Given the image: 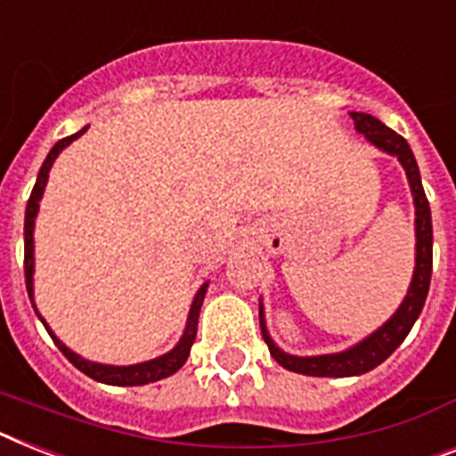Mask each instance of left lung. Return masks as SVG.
Instances as JSON below:
<instances>
[{
  "label": "left lung",
  "instance_id": "obj_1",
  "mask_svg": "<svg viewBox=\"0 0 456 456\" xmlns=\"http://www.w3.org/2000/svg\"><path fill=\"white\" fill-rule=\"evenodd\" d=\"M351 119L356 124V131L362 133L365 138L372 144H377L379 150L388 151L398 157L403 164L405 173H408L410 187H412L414 196V208H417V265H414V276L410 283V290L403 299V305L398 306V312L388 318L387 323L377 332L362 339L361 344L351 346L349 351L342 354H328V356H312V358H299V356H288L283 351L272 342V337L265 328V318H262L260 309V328L262 337H265L269 354L276 358L286 370L299 372V375L309 377H354L362 375L368 370L377 368L379 362L387 361L394 354L401 342L408 337L412 330L414 321L421 314V306L427 302L428 286H431V269H433V227H431V208H428V199L421 187L419 168L414 161V154L410 150L408 140L391 131L388 126L382 121L370 117L362 112H351Z\"/></svg>",
  "mask_w": 456,
  "mask_h": 456
}]
</instances>
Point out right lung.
<instances>
[{
    "label": "right lung",
    "mask_w": 456,
    "mask_h": 456,
    "mask_svg": "<svg viewBox=\"0 0 456 456\" xmlns=\"http://www.w3.org/2000/svg\"><path fill=\"white\" fill-rule=\"evenodd\" d=\"M86 131V128H81L79 133H74V135H68V138L58 140L53 144V150L48 151L46 161L42 164V170H39V175H37V183H35V190L29 194L28 199V208H25V286H28V295L32 299V269H35V243H32V229H35V217H37V210H39V199L44 194V187H46V180H48V170L53 166L55 157L61 154L65 147H68L72 140H77L81 133ZM206 288L203 286L201 290L196 292L194 297V305H191V312L190 318H187V328H184V335L180 339L175 349L168 351L166 356L161 358H154V361H147V362H138V365H128V368H117V365H100V362H91V361H84L81 356H77L74 351H69L65 344L58 339V337L51 332L46 323V330L51 335V339L55 342V346L62 351V356L68 358L72 362L74 368L81 370L84 375H88L91 379L95 382H102V384H112V387H140V384H150V382H157V379H164V377L173 375L177 370L183 368L187 356H190V349L191 344H194V337H196V325H199V312H201V305H203V295H206ZM32 306H35V299H32ZM37 312V309H35Z\"/></svg>",
    "instance_id": "add662e5"
}]
</instances>
